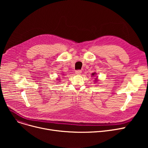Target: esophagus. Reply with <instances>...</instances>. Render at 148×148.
<instances>
[{
  "label": "esophagus",
  "instance_id": "obj_1",
  "mask_svg": "<svg viewBox=\"0 0 148 148\" xmlns=\"http://www.w3.org/2000/svg\"><path fill=\"white\" fill-rule=\"evenodd\" d=\"M82 71H81V70H77V71H75V74L77 75H80L82 74Z\"/></svg>",
  "mask_w": 148,
  "mask_h": 148
}]
</instances>
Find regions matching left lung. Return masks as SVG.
Instances as JSON below:
<instances>
[{
	"mask_svg": "<svg viewBox=\"0 0 148 148\" xmlns=\"http://www.w3.org/2000/svg\"><path fill=\"white\" fill-rule=\"evenodd\" d=\"M95 74H96V73H92V76H94ZM95 81H97V78H95Z\"/></svg>",
	"mask_w": 148,
	"mask_h": 148,
	"instance_id": "8db88e82",
	"label": "left lung"
}]
</instances>
